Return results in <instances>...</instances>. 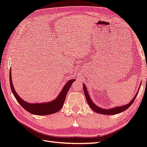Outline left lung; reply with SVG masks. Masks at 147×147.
I'll list each match as a JSON object with an SVG mask.
<instances>
[{"label": "left lung", "mask_w": 147, "mask_h": 147, "mask_svg": "<svg viewBox=\"0 0 147 147\" xmlns=\"http://www.w3.org/2000/svg\"><path fill=\"white\" fill-rule=\"evenodd\" d=\"M83 90H84V95H85L86 100L88 102V104L89 105H90V108L92 110H94L95 112H96L97 113L104 114V115H115V114H118V113H121V112H123V111L126 110L132 104L133 102L134 101L135 99L136 98V96H137V94H138V92H137L136 95L135 96V97L130 102V103H129L128 104H127L126 105L121 106V107H115L114 109H110V110H109V109L105 110V109H100V107H99L96 106L94 103H93L92 101L91 100V99L90 98V96H89V94H88V92L87 91L86 88V86H85V85H84V84H83Z\"/></svg>", "instance_id": "8db88e82"}]
</instances>
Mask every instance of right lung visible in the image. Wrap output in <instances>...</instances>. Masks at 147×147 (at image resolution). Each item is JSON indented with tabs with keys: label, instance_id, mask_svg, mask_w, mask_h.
Returning a JSON list of instances; mask_svg holds the SVG:
<instances>
[{
	"label": "right lung",
	"instance_id": "1",
	"mask_svg": "<svg viewBox=\"0 0 147 147\" xmlns=\"http://www.w3.org/2000/svg\"><path fill=\"white\" fill-rule=\"evenodd\" d=\"M11 69L10 70V84L11 90L13 95L16 98V100L19 102V104L27 110L28 112L37 115H50L57 112L58 111L63 107L64 102L65 99L67 94L69 90V88L72 85V83L75 81V80H70L65 84L64 86L63 90L57 98L52 102H47V103L42 104H29L28 102L23 100L18 95L15 91L14 88L13 86L12 80H11Z\"/></svg>",
	"mask_w": 147,
	"mask_h": 147
}]
</instances>
